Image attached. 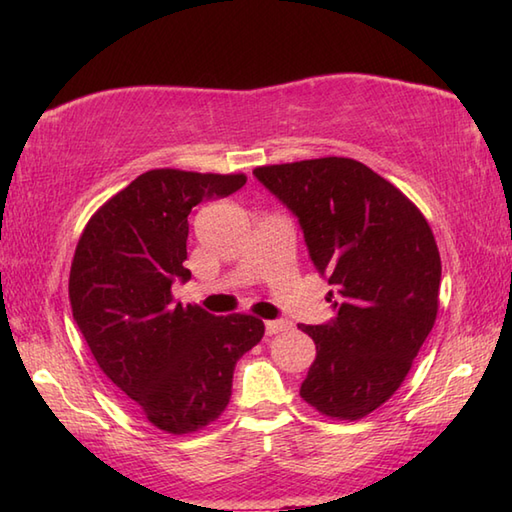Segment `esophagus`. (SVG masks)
<instances>
[{"label":"esophagus","instance_id":"1","mask_svg":"<svg viewBox=\"0 0 512 512\" xmlns=\"http://www.w3.org/2000/svg\"><path fill=\"white\" fill-rule=\"evenodd\" d=\"M292 325L288 323V321H266V334H279V332H286V330H290Z\"/></svg>","mask_w":512,"mask_h":512}]
</instances>
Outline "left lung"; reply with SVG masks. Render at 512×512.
Wrapping results in <instances>:
<instances>
[{"mask_svg": "<svg viewBox=\"0 0 512 512\" xmlns=\"http://www.w3.org/2000/svg\"><path fill=\"white\" fill-rule=\"evenodd\" d=\"M253 176L297 215L314 268L336 290L332 321L299 325L317 345L299 394L323 416L361 420L396 394L436 323V237L405 193L358 160L268 165Z\"/></svg>", "mask_w": 512, "mask_h": 512, "instance_id": "8db88e82", "label": "left lung"}]
</instances>
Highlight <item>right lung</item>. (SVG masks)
Segmentation results:
<instances>
[{
    "instance_id": "add662e5",
    "label": "right lung",
    "mask_w": 512,
    "mask_h": 512,
    "mask_svg": "<svg viewBox=\"0 0 512 512\" xmlns=\"http://www.w3.org/2000/svg\"><path fill=\"white\" fill-rule=\"evenodd\" d=\"M244 173L151 169L96 211L70 268L72 317L103 374L154 427L184 436L222 416L235 363L262 341L264 321L215 317L173 303L184 268L189 213L226 198Z\"/></svg>"
}]
</instances>
